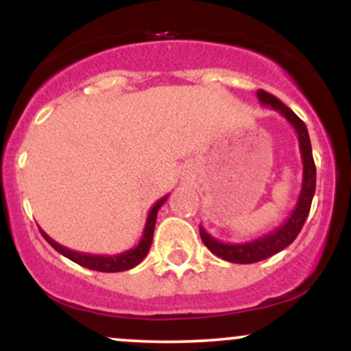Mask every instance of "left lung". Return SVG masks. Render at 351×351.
Masks as SVG:
<instances>
[{"label": "left lung", "instance_id": "left-lung-1", "mask_svg": "<svg viewBox=\"0 0 351 351\" xmlns=\"http://www.w3.org/2000/svg\"><path fill=\"white\" fill-rule=\"evenodd\" d=\"M257 99L265 107H271L292 125L295 130L297 138H299V148L302 155V163H304V173H302V189L299 199H297L295 208L289 215L287 219L280 224L279 228L267 234L257 237V239L245 241V243H221L216 237H213L203 226H199V236L203 243L215 256L221 259L229 261L234 264H252L259 261L267 259L274 254L280 252L287 245L293 243L299 236L305 219H307L310 206H312L313 193H315V180L317 170L312 156V145H310L308 130L305 123L297 117L287 106L280 102L279 99L274 97L272 94L265 90H257Z\"/></svg>", "mask_w": 351, "mask_h": 351}]
</instances>
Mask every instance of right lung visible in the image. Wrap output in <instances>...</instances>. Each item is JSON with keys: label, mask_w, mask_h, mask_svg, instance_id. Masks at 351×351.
Returning <instances> with one entry per match:
<instances>
[{"label": "right lung", "mask_w": 351, "mask_h": 351, "mask_svg": "<svg viewBox=\"0 0 351 351\" xmlns=\"http://www.w3.org/2000/svg\"><path fill=\"white\" fill-rule=\"evenodd\" d=\"M168 199V195L163 196L162 199L156 201L153 204L150 213H148L147 223H145V229L143 234L140 237L138 244L135 247L128 249V251L120 252V254H114V256H100V254H86V252H77L72 251V249L64 247L56 241H52L46 232L39 228L41 234L44 239L49 243L52 247L56 249L59 254L66 256L67 259L74 261L75 264L82 265V267L92 269V271H99V272H122V271H128V269L135 267L138 265L142 261L145 259L148 251H150V245L153 241V232H155V223H156V215H158V209L163 206L165 201Z\"/></svg>", "instance_id": "1"}]
</instances>
